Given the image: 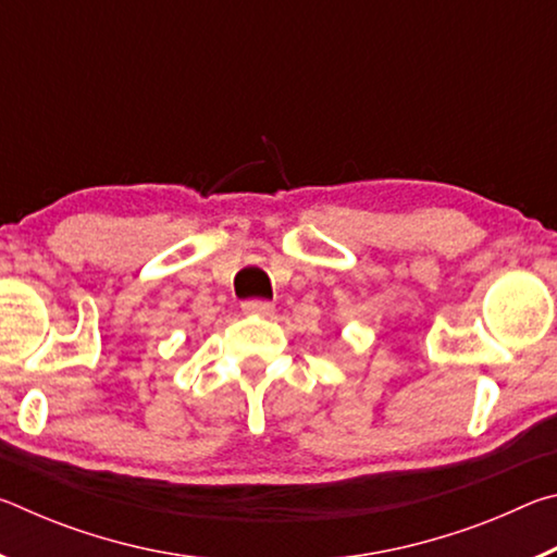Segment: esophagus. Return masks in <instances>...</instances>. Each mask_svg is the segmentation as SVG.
I'll return each instance as SVG.
<instances>
[{
  "mask_svg": "<svg viewBox=\"0 0 557 557\" xmlns=\"http://www.w3.org/2000/svg\"><path fill=\"white\" fill-rule=\"evenodd\" d=\"M243 312L245 314H258V317H270L272 312H275V305H272V301H265V299H248V301H243Z\"/></svg>",
  "mask_w": 557,
  "mask_h": 557,
  "instance_id": "esophagus-1",
  "label": "esophagus"
}]
</instances>
